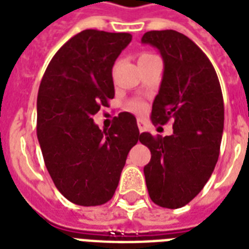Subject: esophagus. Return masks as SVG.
Here are the masks:
<instances>
[{"mask_svg": "<svg viewBox=\"0 0 249 249\" xmlns=\"http://www.w3.org/2000/svg\"><path fill=\"white\" fill-rule=\"evenodd\" d=\"M137 125H138V129H140V132H144V129H146V124H144V121L142 119H137Z\"/></svg>", "mask_w": 249, "mask_h": 249, "instance_id": "esophagus-1", "label": "esophagus"}]
</instances>
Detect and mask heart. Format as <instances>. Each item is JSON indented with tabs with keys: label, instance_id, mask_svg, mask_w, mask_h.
Wrapping results in <instances>:
<instances>
[{
	"label": "heart",
	"instance_id": "obj_1",
	"mask_svg": "<svg viewBox=\"0 0 249 249\" xmlns=\"http://www.w3.org/2000/svg\"><path fill=\"white\" fill-rule=\"evenodd\" d=\"M152 55H154V54H150V53H142V54L140 55V59H144V58H148V56H152ZM129 109L136 113H142L144 109H146V105H144L143 102H138V101L132 102V103L129 105Z\"/></svg>",
	"mask_w": 249,
	"mask_h": 249
}]
</instances>
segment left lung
<instances>
[{
	"label": "left lung",
	"mask_w": 249,
	"mask_h": 249,
	"mask_svg": "<svg viewBox=\"0 0 249 249\" xmlns=\"http://www.w3.org/2000/svg\"><path fill=\"white\" fill-rule=\"evenodd\" d=\"M142 42L155 46L164 60L151 120L173 121L172 136L141 134L140 142L151 151L146 185L155 204L181 208L203 190L218 160L225 117L221 85L208 56L185 35L150 31Z\"/></svg>",
	"instance_id": "1"
}]
</instances>
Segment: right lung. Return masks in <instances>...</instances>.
I'll use <instances>...</instances> for the list:
<instances>
[{
  "label": "right lung",
  "mask_w": 249,
  "mask_h": 249,
  "mask_svg": "<svg viewBox=\"0 0 249 249\" xmlns=\"http://www.w3.org/2000/svg\"><path fill=\"white\" fill-rule=\"evenodd\" d=\"M132 41L130 33L85 29L55 53L37 95V138L45 165L66 199L84 207L113 196L140 130L121 112L108 130L94 124L115 97L112 67Z\"/></svg>",
  "instance_id": "right-lung-1"
}]
</instances>
